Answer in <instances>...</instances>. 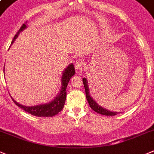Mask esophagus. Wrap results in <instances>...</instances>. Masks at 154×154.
<instances>
[{"instance_id":"obj_1","label":"esophagus","mask_w":154,"mask_h":154,"mask_svg":"<svg viewBox=\"0 0 154 154\" xmlns=\"http://www.w3.org/2000/svg\"><path fill=\"white\" fill-rule=\"evenodd\" d=\"M75 68L76 72L81 73L83 69V64L82 62H76L75 64Z\"/></svg>"}]
</instances>
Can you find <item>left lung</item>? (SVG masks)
Listing matches in <instances>:
<instances>
[{
  "instance_id": "8db88e82",
  "label": "left lung",
  "mask_w": 154,
  "mask_h": 154,
  "mask_svg": "<svg viewBox=\"0 0 154 154\" xmlns=\"http://www.w3.org/2000/svg\"><path fill=\"white\" fill-rule=\"evenodd\" d=\"M83 84H84L85 90V95H86V98L88 100V102L89 104L90 107H91V109L93 111H94L95 112L98 113V114H101L103 115H106V116H114V115H118L117 111H111L109 110L106 109V108H103L101 105H99L96 101H94V98L91 96L89 91V88H88V80L86 78H83L82 79Z\"/></svg>"
}]
</instances>
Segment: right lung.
<instances>
[{"mask_svg": "<svg viewBox=\"0 0 154 154\" xmlns=\"http://www.w3.org/2000/svg\"><path fill=\"white\" fill-rule=\"evenodd\" d=\"M26 22L22 25L17 34L15 35L14 39L11 42V44L14 43V42L16 40L17 38L19 36L20 33L22 32L23 29L26 28ZM75 67L74 65L72 63L69 64L67 67L66 68V69L63 71V75H62L61 78V88L60 90V92L58 93V94L55 97L53 100H52L49 102L46 103V104H40V105H34V106H25V105H22L17 102L14 98H12L14 102L22 108L23 110H24L27 113L30 114L32 115H34L36 117H53L54 115H57L58 113L61 111L63 110V107L65 105V101H66V88H67L68 82H69L70 79L72 77L75 75Z\"/></svg>", "mask_w": 154, "mask_h": 154, "instance_id": "add662e5", "label": "right lung"}]
</instances>
